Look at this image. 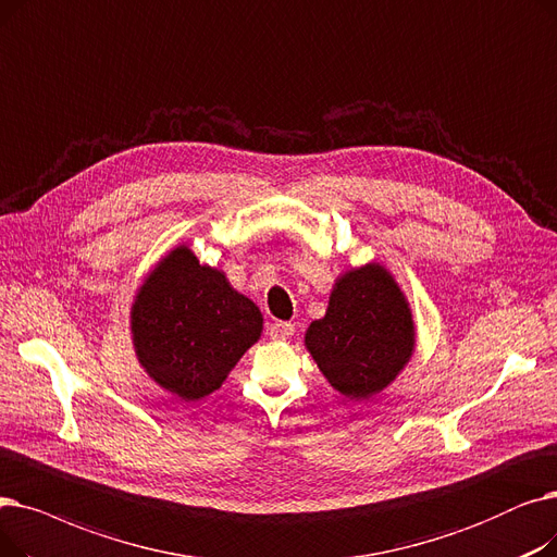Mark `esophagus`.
I'll use <instances>...</instances> for the list:
<instances>
[{
	"label": "esophagus",
	"instance_id": "obj_1",
	"mask_svg": "<svg viewBox=\"0 0 557 557\" xmlns=\"http://www.w3.org/2000/svg\"><path fill=\"white\" fill-rule=\"evenodd\" d=\"M268 331H270V337H272V339H287V337H293V333H295V324L274 320V322L268 326Z\"/></svg>",
	"mask_w": 557,
	"mask_h": 557
}]
</instances>
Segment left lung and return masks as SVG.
I'll return each instance as SVG.
<instances>
[{
	"label": "left lung",
	"mask_w": 557,
	"mask_h": 557,
	"mask_svg": "<svg viewBox=\"0 0 557 557\" xmlns=\"http://www.w3.org/2000/svg\"><path fill=\"white\" fill-rule=\"evenodd\" d=\"M306 347L329 383L362 401L387 387L414 349L412 312L389 272L372 262L337 278Z\"/></svg>",
	"instance_id": "8db88e82"
}]
</instances>
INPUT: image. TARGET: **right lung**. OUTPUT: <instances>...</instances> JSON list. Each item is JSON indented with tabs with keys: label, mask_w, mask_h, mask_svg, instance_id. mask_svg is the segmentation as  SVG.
<instances>
[{
	"label": "right lung",
	"mask_w": 557,
	"mask_h": 557,
	"mask_svg": "<svg viewBox=\"0 0 557 557\" xmlns=\"http://www.w3.org/2000/svg\"><path fill=\"white\" fill-rule=\"evenodd\" d=\"M131 331L145 372L183 401H195L215 392L260 337L262 314L222 272L176 247L140 287Z\"/></svg>",
	"instance_id": "obj_1"
}]
</instances>
